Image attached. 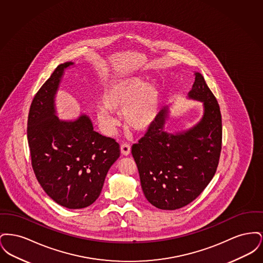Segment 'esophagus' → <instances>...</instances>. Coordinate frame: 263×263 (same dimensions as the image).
<instances>
[{
  "label": "esophagus",
  "mask_w": 263,
  "mask_h": 263,
  "mask_svg": "<svg viewBox=\"0 0 263 263\" xmlns=\"http://www.w3.org/2000/svg\"><path fill=\"white\" fill-rule=\"evenodd\" d=\"M120 150H121V153L124 156H128L130 154V152H131V147H130V145L128 143H123L121 145V147H120Z\"/></svg>",
  "instance_id": "34e87169"
}]
</instances>
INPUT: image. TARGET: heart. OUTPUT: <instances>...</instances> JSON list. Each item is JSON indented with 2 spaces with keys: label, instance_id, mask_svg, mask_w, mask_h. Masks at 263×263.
Wrapping results in <instances>:
<instances>
[{
  "label": "heart",
  "instance_id": "heart-1",
  "mask_svg": "<svg viewBox=\"0 0 263 263\" xmlns=\"http://www.w3.org/2000/svg\"><path fill=\"white\" fill-rule=\"evenodd\" d=\"M160 100L159 88L141 78L116 80L105 89L102 104L97 110L100 124L113 129L118 124L114 113L123 111L126 123L133 129L145 130L156 118Z\"/></svg>",
  "mask_w": 263,
  "mask_h": 263
}]
</instances>
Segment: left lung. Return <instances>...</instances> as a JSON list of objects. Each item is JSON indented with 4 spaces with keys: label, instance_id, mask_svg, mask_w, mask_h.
<instances>
[{
    "label": "left lung",
    "instance_id": "left-lung-1",
    "mask_svg": "<svg viewBox=\"0 0 263 263\" xmlns=\"http://www.w3.org/2000/svg\"><path fill=\"white\" fill-rule=\"evenodd\" d=\"M188 98L204 103L198 124L185 132L163 131L167 110H161L144 137L132 146L141 186L152 205L175 210L196 199L212 180L222 149L220 106L200 73Z\"/></svg>",
    "mask_w": 263,
    "mask_h": 263
}]
</instances>
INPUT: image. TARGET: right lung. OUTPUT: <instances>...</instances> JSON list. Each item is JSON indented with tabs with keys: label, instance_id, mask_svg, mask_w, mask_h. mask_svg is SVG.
Instances as JSON below:
<instances>
[{
	"label": "right lung",
	"instance_id": "right-lung-1",
	"mask_svg": "<svg viewBox=\"0 0 263 263\" xmlns=\"http://www.w3.org/2000/svg\"><path fill=\"white\" fill-rule=\"evenodd\" d=\"M71 65L60 64L36 92L28 113L27 140L34 175L47 195L63 207L82 209L99 198L120 148L112 138L96 132L87 115L75 121L55 115V93L64 69Z\"/></svg>",
	"mask_w": 263,
	"mask_h": 263
}]
</instances>
